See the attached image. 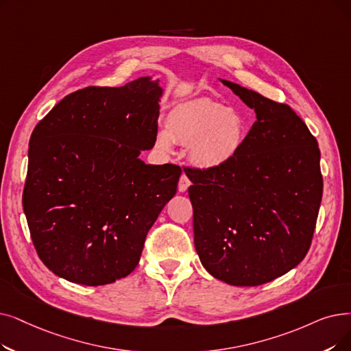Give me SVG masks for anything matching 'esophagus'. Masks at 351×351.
I'll use <instances>...</instances> for the list:
<instances>
[{
	"mask_svg": "<svg viewBox=\"0 0 351 351\" xmlns=\"http://www.w3.org/2000/svg\"><path fill=\"white\" fill-rule=\"evenodd\" d=\"M189 185H191L189 178H188L185 173H182V176H180V179H179V185H178L179 192H185V191L189 188Z\"/></svg>",
	"mask_w": 351,
	"mask_h": 351,
	"instance_id": "esophagus-1",
	"label": "esophagus"
}]
</instances>
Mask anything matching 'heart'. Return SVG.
<instances>
[{
  "instance_id": "b5f03b06",
  "label": "heart",
  "mask_w": 351,
  "mask_h": 351,
  "mask_svg": "<svg viewBox=\"0 0 351 351\" xmlns=\"http://www.w3.org/2000/svg\"><path fill=\"white\" fill-rule=\"evenodd\" d=\"M167 132L182 145L189 146L192 163L213 171L232 162L243 147L248 134L245 117L210 99L180 103L167 116ZM162 149L171 147L167 133L158 134Z\"/></svg>"
}]
</instances>
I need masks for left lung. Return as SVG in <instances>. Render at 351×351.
Wrapping results in <instances>:
<instances>
[{"label": "left lung", "instance_id": "1", "mask_svg": "<svg viewBox=\"0 0 351 351\" xmlns=\"http://www.w3.org/2000/svg\"><path fill=\"white\" fill-rule=\"evenodd\" d=\"M222 83L256 120L232 162L213 171L184 167L193 242L210 276L255 287L284 276L310 250L323 196L319 149L288 104Z\"/></svg>", "mask_w": 351, "mask_h": 351}]
</instances>
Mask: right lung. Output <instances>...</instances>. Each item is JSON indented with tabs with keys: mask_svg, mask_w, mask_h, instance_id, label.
<instances>
[{
	"mask_svg": "<svg viewBox=\"0 0 351 351\" xmlns=\"http://www.w3.org/2000/svg\"><path fill=\"white\" fill-rule=\"evenodd\" d=\"M160 96L150 77L86 87L33 130L23 206L40 260L56 276L96 287L138 267L182 173L139 159L155 146Z\"/></svg>",
	"mask_w": 351,
	"mask_h": 351,
	"instance_id": "obj_1",
	"label": "right lung"
}]
</instances>
